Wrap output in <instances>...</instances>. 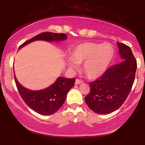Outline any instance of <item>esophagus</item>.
<instances>
[{"label": "esophagus", "instance_id": "1", "mask_svg": "<svg viewBox=\"0 0 145 145\" xmlns=\"http://www.w3.org/2000/svg\"><path fill=\"white\" fill-rule=\"evenodd\" d=\"M82 80H79V79H76V84H80V83H82Z\"/></svg>", "mask_w": 145, "mask_h": 145}]
</instances>
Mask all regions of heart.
<instances>
[{
  "label": "heart",
  "instance_id": "1",
  "mask_svg": "<svg viewBox=\"0 0 145 145\" xmlns=\"http://www.w3.org/2000/svg\"><path fill=\"white\" fill-rule=\"evenodd\" d=\"M114 56V49L110 43L84 42L78 44L71 51V59L67 60L70 67L83 63L82 70L89 78H99L107 70Z\"/></svg>",
  "mask_w": 145,
  "mask_h": 145
}]
</instances>
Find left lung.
<instances>
[{
  "label": "left lung",
  "mask_w": 145,
  "mask_h": 145,
  "mask_svg": "<svg viewBox=\"0 0 145 145\" xmlns=\"http://www.w3.org/2000/svg\"><path fill=\"white\" fill-rule=\"evenodd\" d=\"M117 46L123 61L90 82L91 91L84 98L89 108L97 114H109L119 108L127 99L135 79L137 62L131 48L119 42Z\"/></svg>",
  "instance_id": "8db88e82"
}]
</instances>
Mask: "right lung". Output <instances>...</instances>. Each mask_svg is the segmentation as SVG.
Returning <instances> with one entry per match:
<instances>
[{"mask_svg": "<svg viewBox=\"0 0 145 145\" xmlns=\"http://www.w3.org/2000/svg\"><path fill=\"white\" fill-rule=\"evenodd\" d=\"M67 37L64 33H42L25 41L20 46L19 49L34 41H62ZM14 79L18 92L26 105L35 112L43 115L54 114L62 106L65 101L67 93L74 86L76 81L75 78L59 77L54 84L46 89L40 91H31L22 86L15 76Z\"/></svg>", "mask_w": 145, "mask_h": 145, "instance_id": "1", "label": "right lung"}]
</instances>
